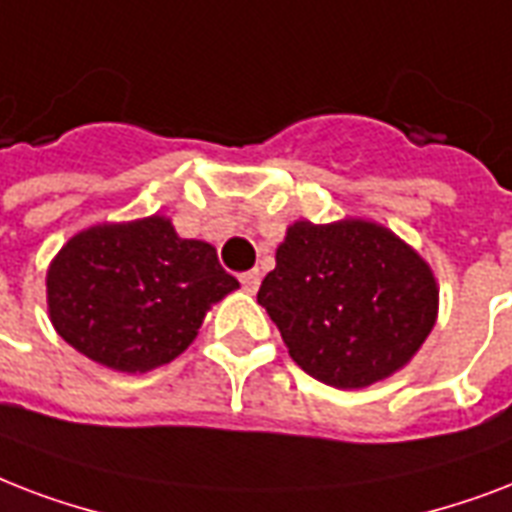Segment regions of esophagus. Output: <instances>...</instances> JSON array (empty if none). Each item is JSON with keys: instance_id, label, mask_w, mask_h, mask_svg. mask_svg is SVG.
Listing matches in <instances>:
<instances>
[{"instance_id": "esophagus-1", "label": "esophagus", "mask_w": 512, "mask_h": 512, "mask_svg": "<svg viewBox=\"0 0 512 512\" xmlns=\"http://www.w3.org/2000/svg\"><path fill=\"white\" fill-rule=\"evenodd\" d=\"M240 283H243V288L248 293H256V288H259L261 283L259 269H248V272H243V275H240Z\"/></svg>"}]
</instances>
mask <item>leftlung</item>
<instances>
[{"label": "left lung", "mask_w": 512, "mask_h": 512, "mask_svg": "<svg viewBox=\"0 0 512 512\" xmlns=\"http://www.w3.org/2000/svg\"><path fill=\"white\" fill-rule=\"evenodd\" d=\"M275 259L256 299L296 366L323 384L355 390L379 382L433 331V272L390 229L299 221Z\"/></svg>", "instance_id": "1"}]
</instances>
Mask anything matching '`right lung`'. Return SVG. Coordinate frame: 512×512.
<instances>
[{
	"label": "right lung",
	"mask_w": 512,
	"mask_h": 512,
	"mask_svg": "<svg viewBox=\"0 0 512 512\" xmlns=\"http://www.w3.org/2000/svg\"><path fill=\"white\" fill-rule=\"evenodd\" d=\"M235 288L213 245L181 240L160 216L79 232L47 272L50 320L61 339L128 374L181 355L208 307Z\"/></svg>",
	"instance_id": "add662e5"
}]
</instances>
